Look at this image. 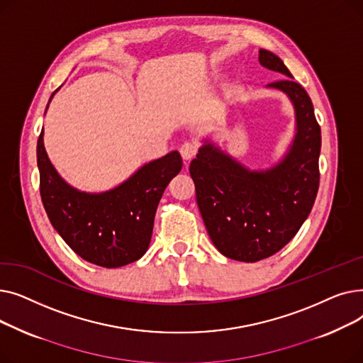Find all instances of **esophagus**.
<instances>
[{
  "instance_id": "1",
  "label": "esophagus",
  "mask_w": 363,
  "mask_h": 363,
  "mask_svg": "<svg viewBox=\"0 0 363 363\" xmlns=\"http://www.w3.org/2000/svg\"><path fill=\"white\" fill-rule=\"evenodd\" d=\"M181 151V156L184 160H191L199 151V147L194 143H184L179 148Z\"/></svg>"
}]
</instances>
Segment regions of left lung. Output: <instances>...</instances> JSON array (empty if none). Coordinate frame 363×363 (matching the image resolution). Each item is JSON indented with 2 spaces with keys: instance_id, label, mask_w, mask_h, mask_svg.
Segmentation results:
<instances>
[{
  "instance_id": "obj_1",
  "label": "left lung",
  "mask_w": 363,
  "mask_h": 363,
  "mask_svg": "<svg viewBox=\"0 0 363 363\" xmlns=\"http://www.w3.org/2000/svg\"><path fill=\"white\" fill-rule=\"evenodd\" d=\"M259 62L289 76L268 85L287 94L296 110V137L287 156L268 170H249L206 141L189 164L208 237L223 256L249 263L290 242L319 188L320 126L311 97L278 55L259 50Z\"/></svg>"
}]
</instances>
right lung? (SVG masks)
<instances>
[{"instance_id":"1","label":"right lung","mask_w":363,"mask_h":363,"mask_svg":"<svg viewBox=\"0 0 363 363\" xmlns=\"http://www.w3.org/2000/svg\"><path fill=\"white\" fill-rule=\"evenodd\" d=\"M43 137L44 130L36 145L40 191L54 230L76 255L103 268H119L141 259L151 241L164 188L182 169L179 152L170 151L144 164L110 191L88 194L57 174Z\"/></svg>"}]
</instances>
